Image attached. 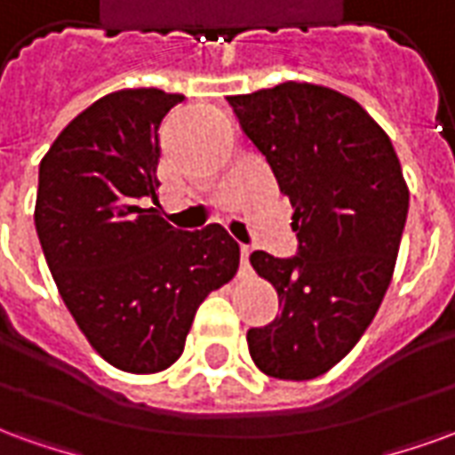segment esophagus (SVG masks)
Returning a JSON list of instances; mask_svg holds the SVG:
<instances>
[{"label": "esophagus", "mask_w": 455, "mask_h": 455, "mask_svg": "<svg viewBox=\"0 0 455 455\" xmlns=\"http://www.w3.org/2000/svg\"><path fill=\"white\" fill-rule=\"evenodd\" d=\"M248 256H251V248L241 246V273L248 270Z\"/></svg>", "instance_id": "obj_1"}]
</instances>
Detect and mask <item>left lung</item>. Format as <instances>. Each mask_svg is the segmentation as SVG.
<instances>
[{"mask_svg": "<svg viewBox=\"0 0 455 455\" xmlns=\"http://www.w3.org/2000/svg\"><path fill=\"white\" fill-rule=\"evenodd\" d=\"M295 209L297 256L251 253L273 283L280 315L248 329L251 358L280 380L334 368L387 292L410 189L387 133L351 97L307 83L227 97Z\"/></svg>", "mask_w": 455, "mask_h": 455, "instance_id": "8db88e82", "label": "left lung"}]
</instances>
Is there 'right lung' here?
Returning <instances> with one entry per match:
<instances>
[{
	"mask_svg": "<svg viewBox=\"0 0 455 455\" xmlns=\"http://www.w3.org/2000/svg\"><path fill=\"white\" fill-rule=\"evenodd\" d=\"M182 100L146 87L107 94L38 168L34 221L58 292L94 351L126 372L178 361L197 307L241 258L219 224L178 231L160 217L158 129Z\"/></svg>",
	"mask_w": 455,
	"mask_h": 455,
	"instance_id": "1",
	"label": "right lung"
}]
</instances>
